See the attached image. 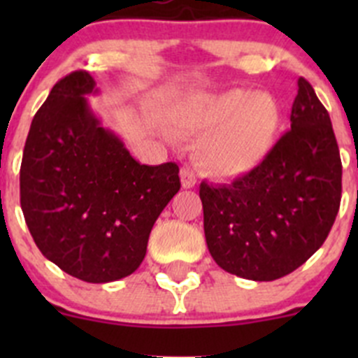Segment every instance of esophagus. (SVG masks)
<instances>
[{
	"label": "esophagus",
	"instance_id": "obj_1",
	"mask_svg": "<svg viewBox=\"0 0 358 358\" xmlns=\"http://www.w3.org/2000/svg\"><path fill=\"white\" fill-rule=\"evenodd\" d=\"M180 180H182L183 189H192L196 185V176H194V173L189 168H183L180 171Z\"/></svg>",
	"mask_w": 358,
	"mask_h": 358
}]
</instances>
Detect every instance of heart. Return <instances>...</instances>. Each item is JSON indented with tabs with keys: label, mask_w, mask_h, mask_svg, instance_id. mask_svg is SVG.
I'll return each mask as SVG.
<instances>
[{
	"label": "heart",
	"mask_w": 358,
	"mask_h": 358,
	"mask_svg": "<svg viewBox=\"0 0 358 358\" xmlns=\"http://www.w3.org/2000/svg\"><path fill=\"white\" fill-rule=\"evenodd\" d=\"M185 136H199L196 159L216 178H236L258 168L275 145L282 110L270 93L244 88L196 92L169 112Z\"/></svg>",
	"instance_id": "b5f03b06"
}]
</instances>
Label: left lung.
I'll use <instances>...</instances> for the list:
<instances>
[{
  "label": "left lung",
  "instance_id": "8db88e82",
  "mask_svg": "<svg viewBox=\"0 0 358 358\" xmlns=\"http://www.w3.org/2000/svg\"><path fill=\"white\" fill-rule=\"evenodd\" d=\"M199 196L209 252L234 275L280 279L322 246L341 201V159L306 79H298L291 129L268 157L232 183L202 182Z\"/></svg>",
  "mask_w": 358,
  "mask_h": 358
}]
</instances>
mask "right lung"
<instances>
[{
  "label": "right lung",
  "instance_id": "1",
  "mask_svg": "<svg viewBox=\"0 0 358 358\" xmlns=\"http://www.w3.org/2000/svg\"><path fill=\"white\" fill-rule=\"evenodd\" d=\"M88 72L60 79L31 122L20 166V206L36 246L92 284L135 272L154 223L180 190L178 166L140 164L90 106Z\"/></svg>",
  "mask_w": 358,
  "mask_h": 358
}]
</instances>
